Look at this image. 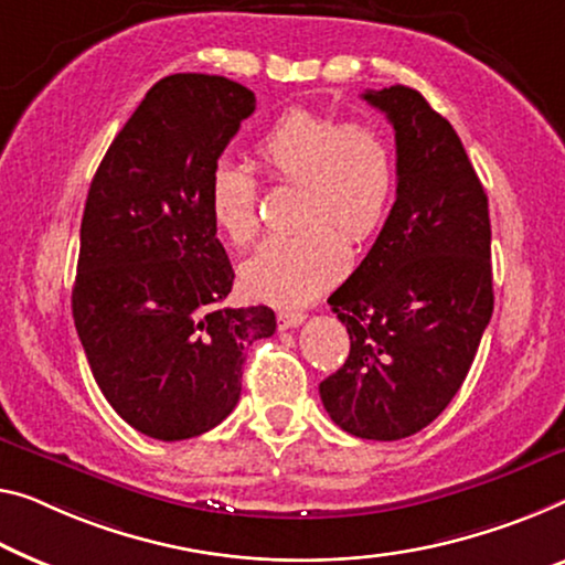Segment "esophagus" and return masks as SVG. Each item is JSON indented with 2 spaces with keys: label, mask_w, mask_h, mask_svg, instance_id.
<instances>
[{
  "label": "esophagus",
  "mask_w": 565,
  "mask_h": 565,
  "mask_svg": "<svg viewBox=\"0 0 565 565\" xmlns=\"http://www.w3.org/2000/svg\"><path fill=\"white\" fill-rule=\"evenodd\" d=\"M307 315L305 311L299 309H281L279 315H276V322H279L281 330H291V327H299L301 322H305Z\"/></svg>",
  "instance_id": "esophagus-1"
}]
</instances>
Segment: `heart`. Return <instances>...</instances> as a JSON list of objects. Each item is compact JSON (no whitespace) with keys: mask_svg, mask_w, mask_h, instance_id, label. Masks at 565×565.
Listing matches in <instances>:
<instances>
[{"mask_svg":"<svg viewBox=\"0 0 565 565\" xmlns=\"http://www.w3.org/2000/svg\"><path fill=\"white\" fill-rule=\"evenodd\" d=\"M256 159L279 182L299 184L294 233L271 235L241 266L250 297L279 307L315 299L348 266V246L381 228L395 192V149L370 121L289 108L256 141ZM207 207L225 238L246 246L258 233V182L246 167L217 162Z\"/></svg>","mask_w":565,"mask_h":565,"instance_id":"1","label":"heart"}]
</instances>
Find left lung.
<instances>
[{"label":"left lung","mask_w":565,"mask_h":565,"mask_svg":"<svg viewBox=\"0 0 565 565\" xmlns=\"http://www.w3.org/2000/svg\"><path fill=\"white\" fill-rule=\"evenodd\" d=\"M395 131V202L330 307L350 355L319 383L327 414L360 439L398 441L449 406L490 324V210L451 124L418 90H365Z\"/></svg>","instance_id":"obj_1"}]
</instances>
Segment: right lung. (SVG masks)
<instances>
[{
	"instance_id": "1",
	"label": "right lung",
	"mask_w": 565,
	"mask_h": 565,
	"mask_svg": "<svg viewBox=\"0 0 565 565\" xmlns=\"http://www.w3.org/2000/svg\"><path fill=\"white\" fill-rule=\"evenodd\" d=\"M256 108L223 75H167L116 134L81 223L73 319L111 408L159 441L215 428L274 309L223 307L233 266L207 207L217 159Z\"/></svg>"
}]
</instances>
